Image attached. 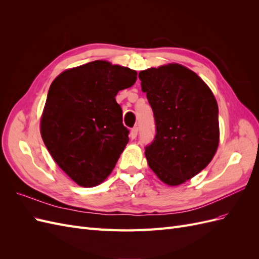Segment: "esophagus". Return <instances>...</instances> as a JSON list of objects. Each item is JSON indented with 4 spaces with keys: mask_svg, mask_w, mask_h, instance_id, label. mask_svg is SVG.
<instances>
[{
    "mask_svg": "<svg viewBox=\"0 0 259 259\" xmlns=\"http://www.w3.org/2000/svg\"><path fill=\"white\" fill-rule=\"evenodd\" d=\"M137 134H138V128H137V127L132 128V131H131V133H130L131 138H132V139H135V138L137 137Z\"/></svg>",
    "mask_w": 259,
    "mask_h": 259,
    "instance_id": "1",
    "label": "esophagus"
}]
</instances>
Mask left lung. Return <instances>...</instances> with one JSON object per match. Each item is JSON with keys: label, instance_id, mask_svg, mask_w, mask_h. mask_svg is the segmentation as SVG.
<instances>
[{"label": "left lung", "instance_id": "left-lung-1", "mask_svg": "<svg viewBox=\"0 0 259 259\" xmlns=\"http://www.w3.org/2000/svg\"><path fill=\"white\" fill-rule=\"evenodd\" d=\"M138 77L156 125L145 151L149 167L164 184L179 186L204 169L217 151L216 98L197 73L175 62L144 70Z\"/></svg>", "mask_w": 259, "mask_h": 259}]
</instances>
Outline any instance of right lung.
<instances>
[{"mask_svg": "<svg viewBox=\"0 0 259 259\" xmlns=\"http://www.w3.org/2000/svg\"><path fill=\"white\" fill-rule=\"evenodd\" d=\"M137 72L95 60L61 72L51 84L40 131L57 165L81 187L104 183L128 143L116 94Z\"/></svg>", "mask_w": 259, "mask_h": 259, "instance_id": "right-lung-1", "label": "right lung"}]
</instances>
